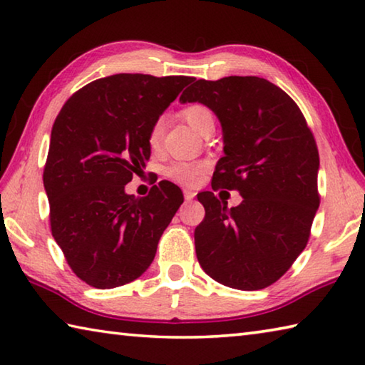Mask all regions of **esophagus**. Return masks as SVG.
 Listing matches in <instances>:
<instances>
[{
	"instance_id": "1",
	"label": "esophagus",
	"mask_w": 365,
	"mask_h": 365,
	"mask_svg": "<svg viewBox=\"0 0 365 365\" xmlns=\"http://www.w3.org/2000/svg\"><path fill=\"white\" fill-rule=\"evenodd\" d=\"M183 196H185V201H193L195 196H196V191H193V190H183Z\"/></svg>"
}]
</instances>
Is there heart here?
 Segmentation results:
<instances>
[{
  "label": "heart",
  "mask_w": 365,
  "mask_h": 365,
  "mask_svg": "<svg viewBox=\"0 0 365 365\" xmlns=\"http://www.w3.org/2000/svg\"><path fill=\"white\" fill-rule=\"evenodd\" d=\"M185 119L188 120L191 127H195L196 130L202 132L207 123H214L212 110L206 108L205 104H190V106L182 110ZM164 117H158L153 122L148 133V143L151 148H158L163 141L164 133ZM207 169V163L205 160H175L172 163L168 169H165V177L170 178L172 182L187 185V187H193V185L200 183L201 178L205 177V172Z\"/></svg>",
  "instance_id": "obj_1"
}]
</instances>
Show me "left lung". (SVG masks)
<instances>
[{"mask_svg":"<svg viewBox=\"0 0 365 365\" xmlns=\"http://www.w3.org/2000/svg\"><path fill=\"white\" fill-rule=\"evenodd\" d=\"M180 103H201L217 115L224 156L212 188L238 190L227 207L212 191L195 230L202 270L222 285L255 292L277 282L306 248L319 207V151L296 103L259 77L196 80Z\"/></svg>","mask_w":365,"mask_h":365,"instance_id":"left-lung-1","label":"left lung"}]
</instances>
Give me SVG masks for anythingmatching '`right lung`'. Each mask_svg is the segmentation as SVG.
I'll return each mask as SVG.
<instances>
[{
	"mask_svg": "<svg viewBox=\"0 0 365 365\" xmlns=\"http://www.w3.org/2000/svg\"><path fill=\"white\" fill-rule=\"evenodd\" d=\"M193 77L115 73L73 93L53 123L43 172L51 233L80 280L106 289L130 283L156 256L183 195L160 182L125 193L145 168L153 122Z\"/></svg>",
	"mask_w": 365,
	"mask_h": 365,
	"instance_id": "right-lung-1",
	"label": "right lung"
}]
</instances>
